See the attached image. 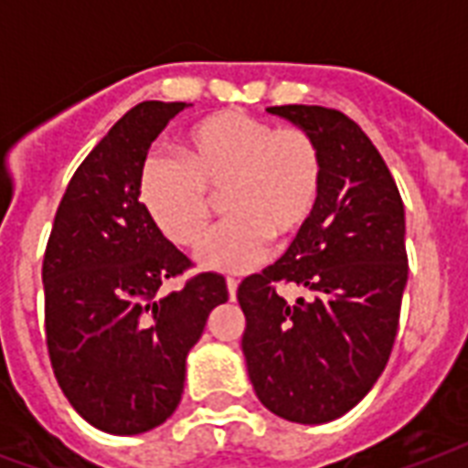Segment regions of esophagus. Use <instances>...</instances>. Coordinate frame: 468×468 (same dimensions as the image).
Returning <instances> with one entry per match:
<instances>
[{
  "label": "esophagus",
  "instance_id": "1",
  "mask_svg": "<svg viewBox=\"0 0 468 468\" xmlns=\"http://www.w3.org/2000/svg\"><path fill=\"white\" fill-rule=\"evenodd\" d=\"M226 286H228V296H230V301H235V293H238V282H235V279H228Z\"/></svg>",
  "mask_w": 468,
  "mask_h": 468
}]
</instances>
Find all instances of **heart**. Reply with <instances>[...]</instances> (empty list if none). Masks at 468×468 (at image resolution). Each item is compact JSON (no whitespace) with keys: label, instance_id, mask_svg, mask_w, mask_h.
<instances>
[{"label":"heart","instance_id":"obj_1","mask_svg":"<svg viewBox=\"0 0 468 468\" xmlns=\"http://www.w3.org/2000/svg\"><path fill=\"white\" fill-rule=\"evenodd\" d=\"M179 160L150 155L138 175V198L160 233L194 248L208 230L216 198L230 218L198 250L218 271H248L271 240L286 242L308 226L320 189L323 155L315 138L245 112L198 121L179 145Z\"/></svg>","mask_w":468,"mask_h":468}]
</instances>
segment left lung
<instances>
[{
	"label": "left lung",
	"mask_w": 468,
	"mask_h": 468,
	"mask_svg": "<svg viewBox=\"0 0 468 468\" xmlns=\"http://www.w3.org/2000/svg\"><path fill=\"white\" fill-rule=\"evenodd\" d=\"M315 138L323 189L282 260L238 286L242 355L257 399L292 422L340 418L371 391L391 356L408 282L399 186L362 128L325 106H270ZM279 283L312 296L286 304Z\"/></svg>",
	"instance_id": "1"
}]
</instances>
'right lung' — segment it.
Listing matches in <instances>:
<instances>
[{
    "mask_svg": "<svg viewBox=\"0 0 468 468\" xmlns=\"http://www.w3.org/2000/svg\"><path fill=\"white\" fill-rule=\"evenodd\" d=\"M184 106L143 101L113 123L69 179L43 257L55 378L69 406L109 435H141L175 413L186 355L228 301L226 279L211 271L160 293L191 260L138 198L150 143Z\"/></svg>",
    "mask_w": 468,
    "mask_h": 468,
    "instance_id": "1",
    "label": "right lung"
}]
</instances>
